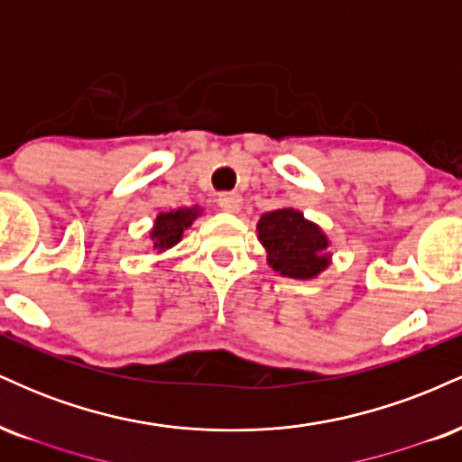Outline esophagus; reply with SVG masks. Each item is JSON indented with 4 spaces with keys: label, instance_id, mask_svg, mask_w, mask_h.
<instances>
[{
    "label": "esophagus",
    "instance_id": "1",
    "mask_svg": "<svg viewBox=\"0 0 462 462\" xmlns=\"http://www.w3.org/2000/svg\"><path fill=\"white\" fill-rule=\"evenodd\" d=\"M217 204H219V208L224 210V213H238L243 206V199L238 198L236 193H221Z\"/></svg>",
    "mask_w": 462,
    "mask_h": 462
}]
</instances>
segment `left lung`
Segmentation results:
<instances>
[{
	"mask_svg": "<svg viewBox=\"0 0 462 462\" xmlns=\"http://www.w3.org/2000/svg\"><path fill=\"white\" fill-rule=\"evenodd\" d=\"M256 230L273 272L309 280L319 275L330 263L326 235L319 226L304 219L300 210L280 208L264 213Z\"/></svg>",
	"mask_w": 462,
	"mask_h": 462,
	"instance_id": "obj_1",
	"label": "left lung"
}]
</instances>
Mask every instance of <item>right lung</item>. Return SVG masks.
I'll list each match as a JSON object with an SVG mask.
<instances>
[{
	"instance_id": "right-lung-1",
	"label": "right lung",
	"mask_w": 462,
	"mask_h": 462,
	"mask_svg": "<svg viewBox=\"0 0 462 462\" xmlns=\"http://www.w3.org/2000/svg\"><path fill=\"white\" fill-rule=\"evenodd\" d=\"M199 215V208H178L171 213H161L153 221L152 241L156 249H169L182 238V232L193 224L195 217Z\"/></svg>"
}]
</instances>
